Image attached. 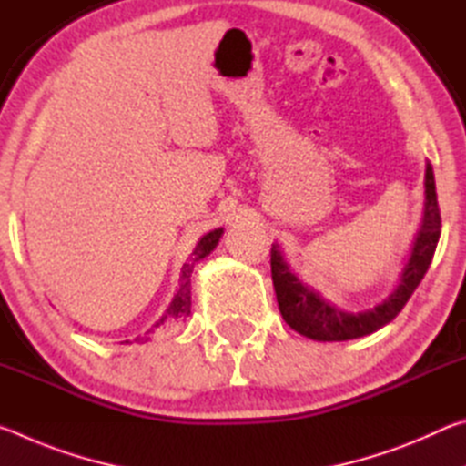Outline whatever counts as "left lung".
I'll list each match as a JSON object with an SVG mask.
<instances>
[{
    "instance_id": "obj_1",
    "label": "left lung",
    "mask_w": 466,
    "mask_h": 466,
    "mask_svg": "<svg viewBox=\"0 0 466 466\" xmlns=\"http://www.w3.org/2000/svg\"><path fill=\"white\" fill-rule=\"evenodd\" d=\"M425 203L421 228L417 232L411 255L400 273L399 286L384 302L376 304L374 309L351 312L339 309L322 298L317 289L306 286L298 275L289 269L283 257L279 244L271 247V278L275 296H278L279 312L283 320L296 330V333L312 339V341H350V339L366 337L397 317L403 310L407 299L411 298L415 288L420 286L423 275L436 252L440 240V208L436 195V180H433L431 164H425Z\"/></svg>"
}]
</instances>
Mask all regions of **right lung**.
Masks as SVG:
<instances>
[{"mask_svg": "<svg viewBox=\"0 0 466 466\" xmlns=\"http://www.w3.org/2000/svg\"><path fill=\"white\" fill-rule=\"evenodd\" d=\"M222 234H224V228H218V230L208 232L199 242H197L191 258H188V263H185L183 269H180L178 289H177L175 298H172V302L167 309V312L162 314V319L157 320L156 325L149 329L144 337H136L137 343L149 341V335H152L156 329L177 327V325H183V322L187 320L188 314H191V273L195 269V265L199 263L201 258L208 257L209 252L218 247V242H219V238H222Z\"/></svg>", "mask_w": 466, "mask_h": 466, "instance_id": "add662e5", "label": "right lung"}]
</instances>
